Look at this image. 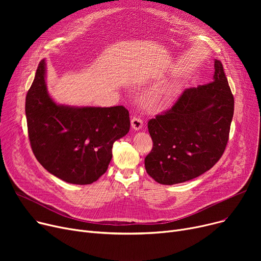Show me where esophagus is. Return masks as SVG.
Returning <instances> with one entry per match:
<instances>
[{
	"label": "esophagus",
	"instance_id": "1",
	"mask_svg": "<svg viewBox=\"0 0 261 261\" xmlns=\"http://www.w3.org/2000/svg\"><path fill=\"white\" fill-rule=\"evenodd\" d=\"M131 126L134 130H140L143 127V120L140 117H132L131 119Z\"/></svg>",
	"mask_w": 261,
	"mask_h": 261
}]
</instances>
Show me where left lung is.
Masks as SVG:
<instances>
[{
	"label": "left lung",
	"mask_w": 261,
	"mask_h": 261,
	"mask_svg": "<svg viewBox=\"0 0 261 261\" xmlns=\"http://www.w3.org/2000/svg\"><path fill=\"white\" fill-rule=\"evenodd\" d=\"M234 96L221 61H215L214 80L186 89L171 108L148 121L153 146L145 168L164 185L183 183L210 170L228 142Z\"/></svg>",
	"instance_id": "8db88e82"
}]
</instances>
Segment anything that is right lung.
<instances>
[{
  "instance_id": "1",
  "label": "right lung",
  "mask_w": 261,
  "mask_h": 261,
  "mask_svg": "<svg viewBox=\"0 0 261 261\" xmlns=\"http://www.w3.org/2000/svg\"><path fill=\"white\" fill-rule=\"evenodd\" d=\"M41 60L26 95L25 113L32 150L48 172L62 181L87 185L107 171L115 141L130 129L129 111L111 108L56 105L45 85Z\"/></svg>"
}]
</instances>
